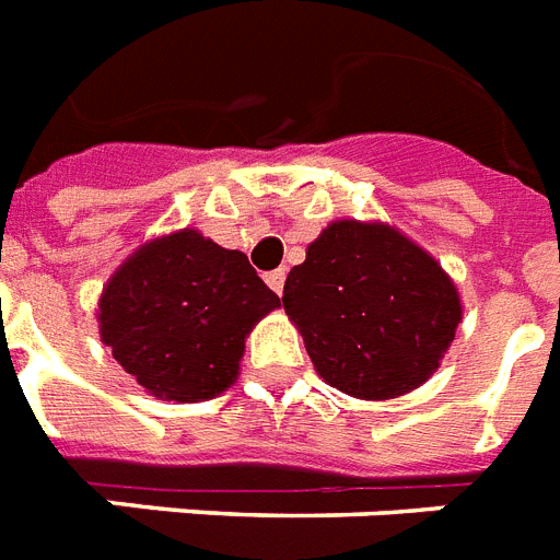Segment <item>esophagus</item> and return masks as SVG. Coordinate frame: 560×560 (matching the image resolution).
<instances>
[{
    "mask_svg": "<svg viewBox=\"0 0 560 560\" xmlns=\"http://www.w3.org/2000/svg\"><path fill=\"white\" fill-rule=\"evenodd\" d=\"M284 279H288V272L284 270H272L264 276V281H267V288L272 290V293H279L281 296V290H284Z\"/></svg>",
    "mask_w": 560,
    "mask_h": 560,
    "instance_id": "1",
    "label": "esophagus"
}]
</instances>
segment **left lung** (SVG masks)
Segmentation results:
<instances>
[{
  "label": "left lung",
  "instance_id": "left-lung-1",
  "mask_svg": "<svg viewBox=\"0 0 560 560\" xmlns=\"http://www.w3.org/2000/svg\"><path fill=\"white\" fill-rule=\"evenodd\" d=\"M284 311L325 381L354 398H395L439 369L462 319L430 255L381 223L340 220L284 281Z\"/></svg>",
  "mask_w": 560,
  "mask_h": 560
}]
</instances>
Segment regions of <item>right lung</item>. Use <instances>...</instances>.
Returning <instances> with one entry per match:
<instances>
[{
    "label": "right lung",
    "mask_w": 560,
    "mask_h": 560,
    "mask_svg": "<svg viewBox=\"0 0 560 560\" xmlns=\"http://www.w3.org/2000/svg\"><path fill=\"white\" fill-rule=\"evenodd\" d=\"M244 253L194 229L142 246L101 296V340L156 398L194 404L232 386L244 337L279 307Z\"/></svg>",
    "instance_id": "add662e5"
}]
</instances>
